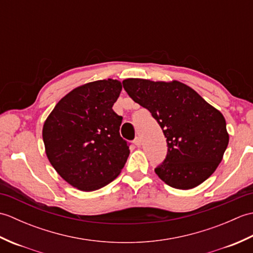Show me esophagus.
I'll return each mask as SVG.
<instances>
[{
  "label": "esophagus",
  "mask_w": 253,
  "mask_h": 253,
  "mask_svg": "<svg viewBox=\"0 0 253 253\" xmlns=\"http://www.w3.org/2000/svg\"><path fill=\"white\" fill-rule=\"evenodd\" d=\"M133 143H135V146L140 147L141 146V139L139 138V137H136L135 140H133Z\"/></svg>",
  "instance_id": "1"
}]
</instances>
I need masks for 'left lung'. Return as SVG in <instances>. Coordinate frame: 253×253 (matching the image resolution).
I'll return each instance as SVG.
<instances>
[{"instance_id": "1", "label": "left lung", "mask_w": 253, "mask_h": 253, "mask_svg": "<svg viewBox=\"0 0 253 253\" xmlns=\"http://www.w3.org/2000/svg\"><path fill=\"white\" fill-rule=\"evenodd\" d=\"M128 95L151 113L162 128L168 155L154 169L166 185L188 190L211 176L229 141L223 114L189 85L177 80H123Z\"/></svg>"}]
</instances>
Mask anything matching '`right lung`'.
Masks as SVG:
<instances>
[{"label": "right lung", "instance_id": "obj_1", "mask_svg": "<svg viewBox=\"0 0 253 253\" xmlns=\"http://www.w3.org/2000/svg\"><path fill=\"white\" fill-rule=\"evenodd\" d=\"M122 83L103 79L75 88L43 124L46 157L62 178L82 191H93L120 175L129 147L120 135L122 116L113 111Z\"/></svg>", "mask_w": 253, "mask_h": 253}]
</instances>
